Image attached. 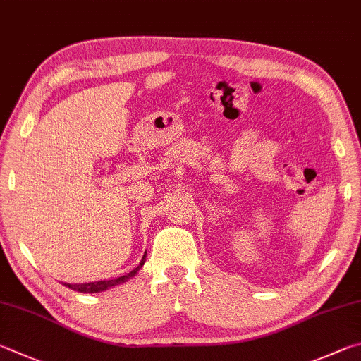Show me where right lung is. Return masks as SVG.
I'll use <instances>...</instances> for the list:
<instances>
[{"label":"right lung","instance_id":"obj_1","mask_svg":"<svg viewBox=\"0 0 361 361\" xmlns=\"http://www.w3.org/2000/svg\"><path fill=\"white\" fill-rule=\"evenodd\" d=\"M145 257H147V252H145V254L142 255L141 263H139L135 269L130 271L128 274L117 277V279H111V281H97V282H85V283H68V282H63V286H66V287H69L71 290H75V292H80V293H98V292H104V290H107V288L120 286V283H125L126 281H130L131 277H135V276L139 273V271H141V268L144 267Z\"/></svg>","mask_w":361,"mask_h":361}]
</instances>
